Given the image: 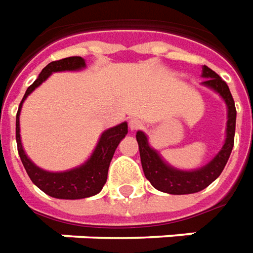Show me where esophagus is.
<instances>
[{
    "label": "esophagus",
    "instance_id": "34e87169",
    "mask_svg": "<svg viewBox=\"0 0 253 253\" xmlns=\"http://www.w3.org/2000/svg\"><path fill=\"white\" fill-rule=\"evenodd\" d=\"M143 126V123L142 121H139V120H136V118H132L129 121V129L130 130H137L140 129Z\"/></svg>",
    "mask_w": 253,
    "mask_h": 253
}]
</instances>
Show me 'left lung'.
Here are the masks:
<instances>
[{"instance_id":"1","label":"left lung","mask_w":253,"mask_h":253,"mask_svg":"<svg viewBox=\"0 0 253 253\" xmlns=\"http://www.w3.org/2000/svg\"><path fill=\"white\" fill-rule=\"evenodd\" d=\"M201 77L204 81L201 85L216 92L226 103L227 109V123H226V139L222 149L210 163L205 164L197 169H179L172 167L164 160L161 154L153 149L149 143V137L143 130H137L136 140L140 151V161L143 168L144 176L153 187L157 190L168 193V194H193L198 193L205 187H208L213 180H216L219 175L224 169L229 160L231 150L234 146V133H236V106L230 93L227 84L223 81L213 70L208 66H203Z\"/></svg>"}]
</instances>
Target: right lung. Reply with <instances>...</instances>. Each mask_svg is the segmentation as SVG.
<instances>
[{
	"label": "right lung",
	"instance_id": "right-lung-1",
	"mask_svg": "<svg viewBox=\"0 0 253 253\" xmlns=\"http://www.w3.org/2000/svg\"><path fill=\"white\" fill-rule=\"evenodd\" d=\"M86 67L85 60L80 56H71L50 62L43 67L42 71L34 83L31 84L24 93L23 99L20 102L19 110L16 114V143L17 151L22 160L24 169L30 176L31 182L36 184L40 190H42L45 194L60 198V200H81L86 197L96 196L103 189L104 183L107 180V172H109L111 158L114 156V151L118 147L120 142L123 140L125 135L128 133V123H121L106 129L100 135L97 140L96 147L93 149L90 157L81 165L76 168L60 172H50L45 170L31 161L27 157L22 144L20 137V111L24 100L34 90L49 78L53 73L59 71H80Z\"/></svg>",
	"mask_w": 253,
	"mask_h": 253
}]
</instances>
